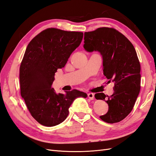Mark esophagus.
I'll return each instance as SVG.
<instances>
[{
    "label": "esophagus",
    "instance_id": "1",
    "mask_svg": "<svg viewBox=\"0 0 156 156\" xmlns=\"http://www.w3.org/2000/svg\"><path fill=\"white\" fill-rule=\"evenodd\" d=\"M88 97L91 100H93L94 99V94L93 93H88Z\"/></svg>",
    "mask_w": 156,
    "mask_h": 156
}]
</instances>
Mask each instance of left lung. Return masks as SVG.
I'll use <instances>...</instances> for the list:
<instances>
[{"instance_id": "obj_1", "label": "left lung", "mask_w": 156, "mask_h": 156, "mask_svg": "<svg viewBox=\"0 0 156 156\" xmlns=\"http://www.w3.org/2000/svg\"><path fill=\"white\" fill-rule=\"evenodd\" d=\"M84 48L88 52H100L103 58V74L114 82V93L108 96L95 94L105 100L108 110L100 119L110 124L124 119L133 109L140 88V65L134 47L127 37L115 29L98 28L84 32Z\"/></svg>"}]
</instances>
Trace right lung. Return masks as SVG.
<instances>
[{
    "label": "right lung",
    "instance_id": "right-lung-1",
    "mask_svg": "<svg viewBox=\"0 0 156 156\" xmlns=\"http://www.w3.org/2000/svg\"><path fill=\"white\" fill-rule=\"evenodd\" d=\"M83 37L81 32L49 28L27 46L20 69L21 95L32 116L41 125L52 127L62 123L75 99L87 97L77 90L56 94L51 88L55 73L65 66Z\"/></svg>",
    "mask_w": 156,
    "mask_h": 156
}]
</instances>
